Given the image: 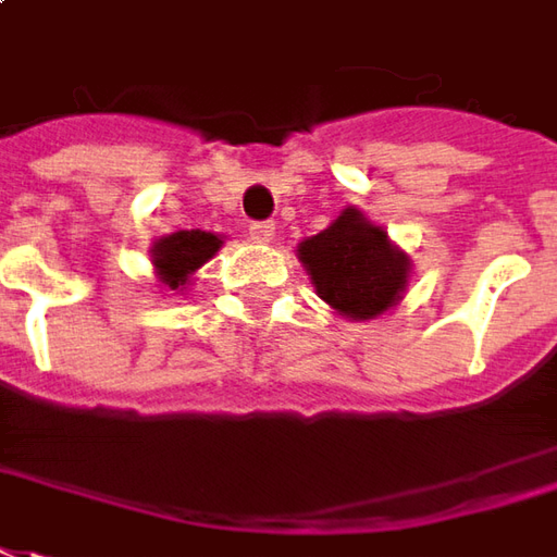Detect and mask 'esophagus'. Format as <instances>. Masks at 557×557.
<instances>
[{"instance_id":"esophagus-1","label":"esophagus","mask_w":557,"mask_h":557,"mask_svg":"<svg viewBox=\"0 0 557 557\" xmlns=\"http://www.w3.org/2000/svg\"><path fill=\"white\" fill-rule=\"evenodd\" d=\"M248 233H251L253 242H260V245H263V242H272L275 226H272L270 220H257V223H251V230H248Z\"/></svg>"}]
</instances>
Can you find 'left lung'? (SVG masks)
Here are the masks:
<instances>
[{
	"label": "left lung",
	"mask_w": 557,
	"mask_h": 557,
	"mask_svg": "<svg viewBox=\"0 0 557 557\" xmlns=\"http://www.w3.org/2000/svg\"><path fill=\"white\" fill-rule=\"evenodd\" d=\"M297 257L324 304L356 322L383 315L408 287V253L352 205L327 230L304 238Z\"/></svg>",
	"instance_id": "obj_1"
}]
</instances>
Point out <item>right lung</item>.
<instances>
[{"label": "right lung", "mask_w": 557, "mask_h": 557, "mask_svg": "<svg viewBox=\"0 0 557 557\" xmlns=\"http://www.w3.org/2000/svg\"><path fill=\"white\" fill-rule=\"evenodd\" d=\"M223 238L214 233H201V230H181V233L162 235L152 248V267L159 282L168 290H183V285H189V278L196 275L199 267H205L214 253L220 251Z\"/></svg>", "instance_id": "obj_1"}]
</instances>
